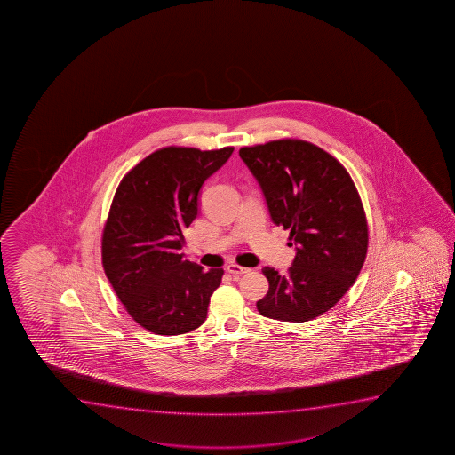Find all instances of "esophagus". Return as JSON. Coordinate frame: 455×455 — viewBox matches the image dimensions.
I'll use <instances>...</instances> for the list:
<instances>
[{
    "instance_id": "1",
    "label": "esophagus",
    "mask_w": 455,
    "mask_h": 455,
    "mask_svg": "<svg viewBox=\"0 0 455 455\" xmlns=\"http://www.w3.org/2000/svg\"><path fill=\"white\" fill-rule=\"evenodd\" d=\"M225 270L228 272V274L231 275H243V274H249L250 268L243 267V266H237V264H235V262H230V264H227V267H225Z\"/></svg>"
}]
</instances>
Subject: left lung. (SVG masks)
I'll use <instances>...</instances> for the list:
<instances>
[{
	"label": "left lung",
	"instance_id": "left-lung-1",
	"mask_svg": "<svg viewBox=\"0 0 455 455\" xmlns=\"http://www.w3.org/2000/svg\"><path fill=\"white\" fill-rule=\"evenodd\" d=\"M239 156L261 187L270 218L297 245L286 275L264 267L268 292L261 315L309 322L330 311L355 284L367 258L368 225L348 171L303 140L245 146Z\"/></svg>",
	"mask_w": 455,
	"mask_h": 455
}]
</instances>
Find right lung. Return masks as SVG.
<instances>
[{
    "label": "right lung",
    "mask_w": 455,
    "mask_h": 455,
    "mask_svg": "<svg viewBox=\"0 0 455 455\" xmlns=\"http://www.w3.org/2000/svg\"><path fill=\"white\" fill-rule=\"evenodd\" d=\"M235 148L169 146L123 177L102 231V267L125 311L144 330L179 336L205 322L224 270H204L180 250L199 212L200 188Z\"/></svg>",
    "instance_id": "obj_1"
}]
</instances>
